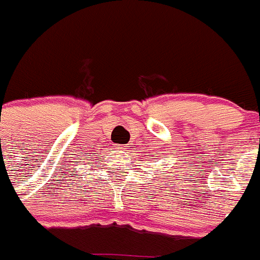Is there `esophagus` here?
Returning a JSON list of instances; mask_svg holds the SVG:
<instances>
[{
    "mask_svg": "<svg viewBox=\"0 0 260 260\" xmlns=\"http://www.w3.org/2000/svg\"><path fill=\"white\" fill-rule=\"evenodd\" d=\"M126 147H127V146H123V147H121V145H118V149H122V151H125Z\"/></svg>",
    "mask_w": 260,
    "mask_h": 260,
    "instance_id": "esophagus-1",
    "label": "esophagus"
}]
</instances>
